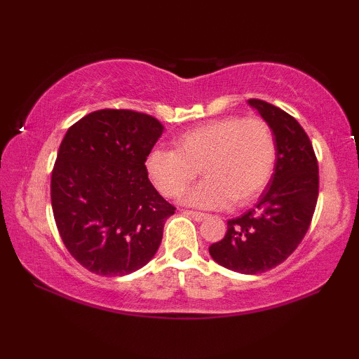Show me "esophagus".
Instances as JSON below:
<instances>
[{"instance_id":"esophagus-1","label":"esophagus","mask_w":359,"mask_h":359,"mask_svg":"<svg viewBox=\"0 0 359 359\" xmlns=\"http://www.w3.org/2000/svg\"><path fill=\"white\" fill-rule=\"evenodd\" d=\"M185 214L190 215L193 220H196V222H203L204 218L208 217L205 214H203V212H193V210H185Z\"/></svg>"}]
</instances>
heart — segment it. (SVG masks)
Listing matches in <instances>:
<instances>
[{"label": "heart", "mask_w": 359, "mask_h": 359, "mask_svg": "<svg viewBox=\"0 0 359 359\" xmlns=\"http://www.w3.org/2000/svg\"><path fill=\"white\" fill-rule=\"evenodd\" d=\"M175 150L154 149L145 171L168 198L184 193L199 171L205 180L191 188L184 203L201 209L247 205L269 182L276 165V141L263 120L224 117L208 121L174 139Z\"/></svg>", "instance_id": "obj_1"}]
</instances>
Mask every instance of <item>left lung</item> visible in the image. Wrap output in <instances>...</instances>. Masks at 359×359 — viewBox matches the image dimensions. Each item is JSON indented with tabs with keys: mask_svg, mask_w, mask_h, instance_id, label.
Masks as SVG:
<instances>
[{
	"mask_svg": "<svg viewBox=\"0 0 359 359\" xmlns=\"http://www.w3.org/2000/svg\"><path fill=\"white\" fill-rule=\"evenodd\" d=\"M276 141L274 174L255 208L228 220L210 257L241 274H261L283 263L311 226L318 199V163L312 142L297 120L261 100H248Z\"/></svg>",
	"mask_w": 359,
	"mask_h": 359,
	"instance_id": "1",
	"label": "left lung"
}]
</instances>
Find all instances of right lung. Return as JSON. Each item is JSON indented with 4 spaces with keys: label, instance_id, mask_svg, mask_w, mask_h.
I'll list each match as a JSON object with an SVG mask.
<instances>
[{
    "label": "right lung",
    "instance_id": "obj_1",
    "mask_svg": "<svg viewBox=\"0 0 359 359\" xmlns=\"http://www.w3.org/2000/svg\"><path fill=\"white\" fill-rule=\"evenodd\" d=\"M163 126L147 114L102 109L66 131L52 171L58 233L85 269L121 277L155 257L174 214L150 184L145 158Z\"/></svg>",
    "mask_w": 359,
    "mask_h": 359
}]
</instances>
